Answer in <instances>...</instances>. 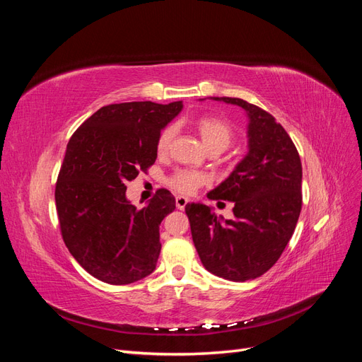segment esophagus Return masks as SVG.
Segmentation results:
<instances>
[{
    "label": "esophagus",
    "instance_id": "esophagus-1",
    "mask_svg": "<svg viewBox=\"0 0 362 362\" xmlns=\"http://www.w3.org/2000/svg\"><path fill=\"white\" fill-rule=\"evenodd\" d=\"M175 202H177L178 210H184L185 205H187V202H189V199L184 198V196H177V199H175Z\"/></svg>",
    "mask_w": 362,
    "mask_h": 362
}]
</instances>
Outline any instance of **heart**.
<instances>
[{
	"mask_svg": "<svg viewBox=\"0 0 362 362\" xmlns=\"http://www.w3.org/2000/svg\"><path fill=\"white\" fill-rule=\"evenodd\" d=\"M196 131L202 140V144L208 151H225L233 141V128L229 127L228 122L223 119L206 116L196 120ZM177 133V128L175 125H168L166 128L161 129L157 139V152L158 154H166L169 151L172 140ZM206 182V177L201 172L189 170V169H181L175 172L169 178V185L173 187L177 192L184 194H192L196 192L199 185Z\"/></svg>",
	"mask_w": 362,
	"mask_h": 362,
	"instance_id": "b5f03b06",
	"label": "heart"
}]
</instances>
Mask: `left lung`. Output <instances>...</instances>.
<instances>
[{
    "mask_svg": "<svg viewBox=\"0 0 362 362\" xmlns=\"http://www.w3.org/2000/svg\"><path fill=\"white\" fill-rule=\"evenodd\" d=\"M247 115V154L208 193L234 202L233 218L211 206L185 205L204 267L228 281L255 279L275 264L294 233L302 208V163L287 131L262 108L240 98H214Z\"/></svg>",
    "mask_w": 362,
    "mask_h": 362,
    "instance_id": "left-lung-1",
    "label": "left lung"
}]
</instances>
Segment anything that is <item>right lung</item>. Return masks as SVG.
<instances>
[{"label":"right lung","instance_id":"obj_1","mask_svg":"<svg viewBox=\"0 0 362 362\" xmlns=\"http://www.w3.org/2000/svg\"><path fill=\"white\" fill-rule=\"evenodd\" d=\"M181 110L182 101L110 104L69 139L56 184L60 231L71 255L96 279L125 286L156 270L160 223L175 210V198L160 189L136 208L125 184L156 163L158 134Z\"/></svg>","mask_w":362,"mask_h":362}]
</instances>
